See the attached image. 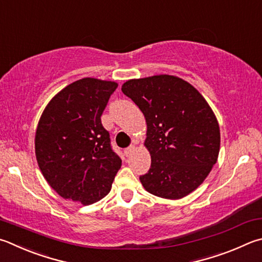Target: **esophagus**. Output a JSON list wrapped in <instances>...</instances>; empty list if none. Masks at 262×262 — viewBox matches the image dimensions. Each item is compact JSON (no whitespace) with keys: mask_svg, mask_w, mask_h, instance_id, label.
Returning <instances> with one entry per match:
<instances>
[{"mask_svg":"<svg viewBox=\"0 0 262 262\" xmlns=\"http://www.w3.org/2000/svg\"><path fill=\"white\" fill-rule=\"evenodd\" d=\"M135 149H136V146L135 145H130V146H128L127 149H125V155L127 156V157H129L133 152L135 151Z\"/></svg>","mask_w":262,"mask_h":262,"instance_id":"esophagus-1","label":"esophagus"}]
</instances>
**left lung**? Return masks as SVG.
Masks as SVG:
<instances>
[{
	"mask_svg": "<svg viewBox=\"0 0 262 262\" xmlns=\"http://www.w3.org/2000/svg\"><path fill=\"white\" fill-rule=\"evenodd\" d=\"M122 93L144 115L151 167L140 177L147 192L183 198L210 174L220 151V128L202 94L183 79L160 74L128 80Z\"/></svg>",
	"mask_w": 262,
	"mask_h": 262,
	"instance_id": "1",
	"label": "left lung"
}]
</instances>
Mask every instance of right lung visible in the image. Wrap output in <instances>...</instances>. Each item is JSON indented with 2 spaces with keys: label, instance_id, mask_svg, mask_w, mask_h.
I'll return each mask as SVG.
<instances>
[{
  "label": "right lung",
  "instance_id": "add662e5",
  "mask_svg": "<svg viewBox=\"0 0 262 262\" xmlns=\"http://www.w3.org/2000/svg\"><path fill=\"white\" fill-rule=\"evenodd\" d=\"M117 82L83 78L66 85L46 106L35 133V156L47 182L83 205L110 192L121 159L112 150L101 116Z\"/></svg>",
  "mask_w": 262,
  "mask_h": 262
}]
</instances>
